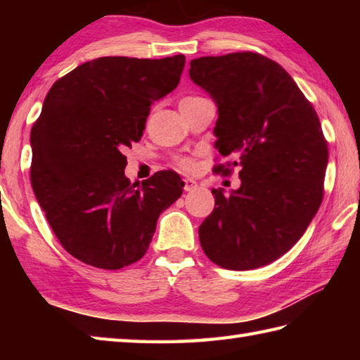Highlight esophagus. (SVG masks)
Listing matches in <instances>:
<instances>
[{
	"label": "esophagus",
	"instance_id": "esophagus-1",
	"mask_svg": "<svg viewBox=\"0 0 360 360\" xmlns=\"http://www.w3.org/2000/svg\"><path fill=\"white\" fill-rule=\"evenodd\" d=\"M193 188H197V182L192 181V179H186L184 181V191L186 192H191Z\"/></svg>",
	"mask_w": 360,
	"mask_h": 360
}]
</instances>
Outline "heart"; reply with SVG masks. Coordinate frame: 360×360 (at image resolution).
I'll list each match as a JSON object with an SVG mask.
<instances>
[{"label": "heart", "mask_w": 360, "mask_h": 360, "mask_svg": "<svg viewBox=\"0 0 360 360\" xmlns=\"http://www.w3.org/2000/svg\"><path fill=\"white\" fill-rule=\"evenodd\" d=\"M198 98H200V96H186V98L181 100V103L193 101V100H198ZM174 163L182 169H192L193 168V158H191V157H176Z\"/></svg>", "instance_id": "heart-1"}]
</instances>
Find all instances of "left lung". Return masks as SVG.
<instances>
[{
    "instance_id": "left-lung-1",
    "label": "left lung",
    "mask_w": 360,
    "mask_h": 360,
    "mask_svg": "<svg viewBox=\"0 0 360 360\" xmlns=\"http://www.w3.org/2000/svg\"><path fill=\"white\" fill-rule=\"evenodd\" d=\"M188 75L217 105L216 148L231 162L214 172L241 168L238 191L212 188L200 245L227 270L271 264L302 238L324 198L328 149L318 114L289 72L257 52L195 58Z\"/></svg>"
}]
</instances>
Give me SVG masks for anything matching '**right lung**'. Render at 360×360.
Wrapping results in <instances>:
<instances>
[{
  "label": "right lung",
  "mask_w": 360,
  "mask_h": 360,
  "mask_svg": "<svg viewBox=\"0 0 360 360\" xmlns=\"http://www.w3.org/2000/svg\"><path fill=\"white\" fill-rule=\"evenodd\" d=\"M186 57H101L52 85L32 129L30 178L53 233L72 257L119 270L143 257L157 219L182 195L172 169L139 186L124 150L138 143L150 105L178 87Z\"/></svg>",
  "instance_id": "1"
}]
</instances>
